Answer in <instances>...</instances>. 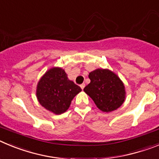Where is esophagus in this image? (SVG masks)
<instances>
[{
	"label": "esophagus",
	"mask_w": 159,
	"mask_h": 159,
	"mask_svg": "<svg viewBox=\"0 0 159 159\" xmlns=\"http://www.w3.org/2000/svg\"><path fill=\"white\" fill-rule=\"evenodd\" d=\"M84 87H85V84H81V85H80V88H82V89H84Z\"/></svg>",
	"instance_id": "1"
}]
</instances>
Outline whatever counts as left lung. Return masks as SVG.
<instances>
[{
  "instance_id": "left-lung-1",
  "label": "left lung",
  "mask_w": 159,
  "mask_h": 159,
  "mask_svg": "<svg viewBox=\"0 0 159 159\" xmlns=\"http://www.w3.org/2000/svg\"><path fill=\"white\" fill-rule=\"evenodd\" d=\"M91 82L84 91L92 98L96 107L103 112H111L121 106L126 92L123 81L108 69H95L88 75Z\"/></svg>"
}]
</instances>
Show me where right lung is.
Returning a JSON list of instances; mask_svg holds the SVG:
<instances>
[{
    "instance_id": "right-lung-1",
    "label": "right lung",
    "mask_w": 159,
    "mask_h": 159,
    "mask_svg": "<svg viewBox=\"0 0 159 159\" xmlns=\"http://www.w3.org/2000/svg\"><path fill=\"white\" fill-rule=\"evenodd\" d=\"M82 90L61 67H52L46 71L37 84L36 97L42 107L56 115L69 108L71 100Z\"/></svg>"
}]
</instances>
